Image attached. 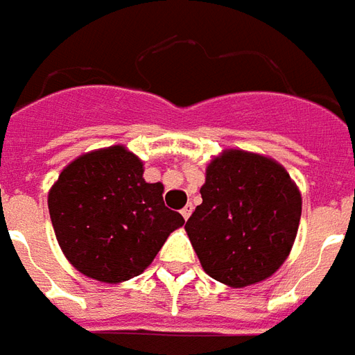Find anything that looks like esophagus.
<instances>
[{
	"label": "esophagus",
	"mask_w": 355,
	"mask_h": 355,
	"mask_svg": "<svg viewBox=\"0 0 355 355\" xmlns=\"http://www.w3.org/2000/svg\"><path fill=\"white\" fill-rule=\"evenodd\" d=\"M192 211H193V205L192 203H188V205H186V207L180 211V215L184 216V220H188V218H190V215H192Z\"/></svg>",
	"instance_id": "34e87169"
}]
</instances>
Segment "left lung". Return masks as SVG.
Instances as JSON below:
<instances>
[{
    "label": "left lung",
    "mask_w": 355,
    "mask_h": 355,
    "mask_svg": "<svg viewBox=\"0 0 355 355\" xmlns=\"http://www.w3.org/2000/svg\"><path fill=\"white\" fill-rule=\"evenodd\" d=\"M201 205L186 234L201 266L228 287L264 282L287 261L302 198L282 163L245 150H224L205 169Z\"/></svg>",
    "instance_id": "1"
}]
</instances>
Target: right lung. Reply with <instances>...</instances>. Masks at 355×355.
<instances>
[{"label":"right lung","instance_id":"1","mask_svg":"<svg viewBox=\"0 0 355 355\" xmlns=\"http://www.w3.org/2000/svg\"><path fill=\"white\" fill-rule=\"evenodd\" d=\"M144 163L121 144L68 163L51 186L49 215L62 253L96 282L142 274L171 232L184 224L163 203L162 182L144 180Z\"/></svg>","mask_w":355,"mask_h":355}]
</instances>
